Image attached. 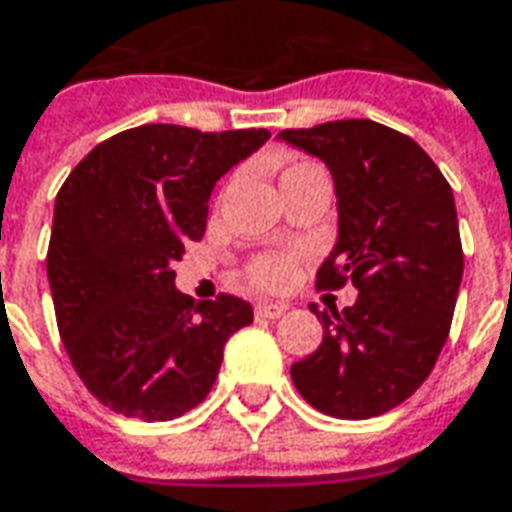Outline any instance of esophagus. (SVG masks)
Segmentation results:
<instances>
[{
	"label": "esophagus",
	"instance_id": "1",
	"mask_svg": "<svg viewBox=\"0 0 512 512\" xmlns=\"http://www.w3.org/2000/svg\"><path fill=\"white\" fill-rule=\"evenodd\" d=\"M285 312H287V306L268 304V301H260V304L255 306L257 317H266V320H276V317H282Z\"/></svg>",
	"mask_w": 512,
	"mask_h": 512
}]
</instances>
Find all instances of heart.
I'll return each mask as SVG.
<instances>
[{
    "label": "heart",
    "instance_id": "1",
    "mask_svg": "<svg viewBox=\"0 0 512 512\" xmlns=\"http://www.w3.org/2000/svg\"><path fill=\"white\" fill-rule=\"evenodd\" d=\"M309 168V162H295L285 173H293V170ZM290 279V263H287L285 257L279 255H268L255 260L252 266H249V282L257 287H282Z\"/></svg>",
    "mask_w": 512,
    "mask_h": 512
}]
</instances>
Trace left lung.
I'll return each mask as SVG.
<instances>
[{
	"label": "left lung",
	"mask_w": 512,
	"mask_h": 512,
	"mask_svg": "<svg viewBox=\"0 0 512 512\" xmlns=\"http://www.w3.org/2000/svg\"><path fill=\"white\" fill-rule=\"evenodd\" d=\"M331 170L336 244L317 287L358 301L317 312L323 344L290 377L314 410L363 420L410 399L448 339L464 274L453 189L418 143L369 119L276 135Z\"/></svg>",
	"instance_id": "8db88e82"
}]
</instances>
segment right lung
<instances>
[{"instance_id":"right-lung-1","label":"right lung","mask_w":512,"mask_h":512,"mask_svg":"<svg viewBox=\"0 0 512 512\" xmlns=\"http://www.w3.org/2000/svg\"><path fill=\"white\" fill-rule=\"evenodd\" d=\"M268 130L143 124L83 157L59 189L48 285L64 350L113 412L173 420L206 399L227 339L252 323L236 295L192 301L173 263L206 230L208 200Z\"/></svg>"}]
</instances>
